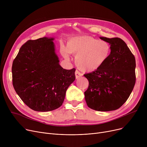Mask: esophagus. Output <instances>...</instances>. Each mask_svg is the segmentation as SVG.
<instances>
[{"mask_svg":"<svg viewBox=\"0 0 147 147\" xmlns=\"http://www.w3.org/2000/svg\"><path fill=\"white\" fill-rule=\"evenodd\" d=\"M75 76H76V79H79L80 77L82 76V74L80 73L79 71H76L75 72Z\"/></svg>","mask_w":147,"mask_h":147,"instance_id":"1","label":"esophagus"}]
</instances>
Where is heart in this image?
Masks as SVG:
<instances>
[{
	"mask_svg": "<svg viewBox=\"0 0 147 147\" xmlns=\"http://www.w3.org/2000/svg\"><path fill=\"white\" fill-rule=\"evenodd\" d=\"M61 52L67 60L70 54H76V64L83 72L90 73L101 68L109 58L111 53L110 44L88 36L72 37L67 46H62Z\"/></svg>",
	"mask_w": 147,
	"mask_h": 147,
	"instance_id": "1",
	"label": "heart"
}]
</instances>
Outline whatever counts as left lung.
<instances>
[{"label":"left lung","mask_w":147,"mask_h":147,"mask_svg":"<svg viewBox=\"0 0 147 147\" xmlns=\"http://www.w3.org/2000/svg\"><path fill=\"white\" fill-rule=\"evenodd\" d=\"M100 38L110 45V55L97 70L85 74L89 81L84 98L90 109L115 110L123 105L134 88L136 61L126 43L118 37Z\"/></svg>","instance_id":"8db88e82"}]
</instances>
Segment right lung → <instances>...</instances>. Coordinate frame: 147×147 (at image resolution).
Returning <instances> with one entry per match:
<instances>
[{
	"label": "right lung",
	"instance_id": "add662e5",
	"mask_svg": "<svg viewBox=\"0 0 147 147\" xmlns=\"http://www.w3.org/2000/svg\"><path fill=\"white\" fill-rule=\"evenodd\" d=\"M54 39L44 37L27 41L13 61L14 89L22 101L36 111L61 107L68 88L76 79L75 68L65 69L59 65Z\"/></svg>",
	"mask_w": 147,
	"mask_h": 147
}]
</instances>
